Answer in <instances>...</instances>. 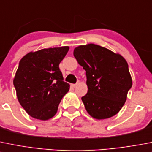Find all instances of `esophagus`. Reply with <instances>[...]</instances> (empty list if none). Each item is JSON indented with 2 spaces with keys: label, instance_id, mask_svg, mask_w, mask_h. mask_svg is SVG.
<instances>
[{
  "label": "esophagus",
  "instance_id": "obj_1",
  "mask_svg": "<svg viewBox=\"0 0 152 152\" xmlns=\"http://www.w3.org/2000/svg\"><path fill=\"white\" fill-rule=\"evenodd\" d=\"M79 85V82H77L76 84H73V85H72V87H73V88H76Z\"/></svg>",
  "mask_w": 152,
  "mask_h": 152
}]
</instances>
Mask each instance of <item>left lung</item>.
<instances>
[{
    "instance_id": "obj_1",
    "label": "left lung",
    "mask_w": 152,
    "mask_h": 152,
    "mask_svg": "<svg viewBox=\"0 0 152 152\" xmlns=\"http://www.w3.org/2000/svg\"><path fill=\"white\" fill-rule=\"evenodd\" d=\"M73 56L86 71L88 93L82 100L88 114L96 120L116 115L132 86L126 60L120 54L94 44L78 46Z\"/></svg>"
}]
</instances>
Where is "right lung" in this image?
I'll list each match as a JSON object with an SVG mask.
<instances>
[{
	"instance_id": "1",
	"label": "right lung",
	"mask_w": 152,
	"mask_h": 152,
	"mask_svg": "<svg viewBox=\"0 0 152 152\" xmlns=\"http://www.w3.org/2000/svg\"><path fill=\"white\" fill-rule=\"evenodd\" d=\"M68 46L29 52L20 59L13 84L18 100L30 117L48 120L56 115L70 89L60 71Z\"/></svg>"
}]
</instances>
